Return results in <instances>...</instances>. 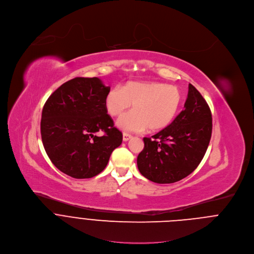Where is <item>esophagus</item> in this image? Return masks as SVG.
<instances>
[{
    "mask_svg": "<svg viewBox=\"0 0 254 254\" xmlns=\"http://www.w3.org/2000/svg\"><path fill=\"white\" fill-rule=\"evenodd\" d=\"M131 137H132V136H131L130 134H128V133H126V132H124V133H123V140H124V141H127V140H129Z\"/></svg>",
    "mask_w": 254,
    "mask_h": 254,
    "instance_id": "obj_1",
    "label": "esophagus"
}]
</instances>
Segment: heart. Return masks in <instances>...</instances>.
<instances>
[{"label":"heart","instance_id":"1","mask_svg":"<svg viewBox=\"0 0 254 254\" xmlns=\"http://www.w3.org/2000/svg\"><path fill=\"white\" fill-rule=\"evenodd\" d=\"M181 100V91L174 85L130 81L122 88L111 89L105 105L108 113L116 118L132 105L133 111L121 118L118 127L125 131L140 132L147 127L153 131L166 127L174 119Z\"/></svg>","mask_w":254,"mask_h":254}]
</instances>
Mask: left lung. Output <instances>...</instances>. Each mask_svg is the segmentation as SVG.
Returning <instances> with one entry per match:
<instances>
[{
  "instance_id": "left-lung-1",
  "label": "left lung",
  "mask_w": 254,
  "mask_h": 254,
  "mask_svg": "<svg viewBox=\"0 0 254 254\" xmlns=\"http://www.w3.org/2000/svg\"><path fill=\"white\" fill-rule=\"evenodd\" d=\"M212 128L209 105L189 84L184 110L152 138H143L144 148L137 156L139 172L158 184H170L187 177L202 161Z\"/></svg>"
}]
</instances>
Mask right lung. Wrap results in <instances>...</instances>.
I'll return each instance as SVG.
<instances>
[{"label": "right lung", "mask_w": 254, "mask_h": 254, "mask_svg": "<svg viewBox=\"0 0 254 254\" xmlns=\"http://www.w3.org/2000/svg\"><path fill=\"white\" fill-rule=\"evenodd\" d=\"M110 89L97 77H76L55 90L43 106L44 149L55 167L73 178L101 173L122 144L123 133L114 127L105 105Z\"/></svg>", "instance_id": "right-lung-1"}]
</instances>
